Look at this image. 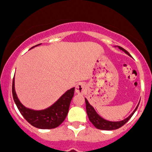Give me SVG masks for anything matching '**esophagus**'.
<instances>
[{
	"label": "esophagus",
	"mask_w": 152,
	"mask_h": 152,
	"mask_svg": "<svg viewBox=\"0 0 152 152\" xmlns=\"http://www.w3.org/2000/svg\"><path fill=\"white\" fill-rule=\"evenodd\" d=\"M75 91L77 94L79 95H83L86 92V86L83 83H78L76 86V88H75Z\"/></svg>",
	"instance_id": "obj_1"
}]
</instances>
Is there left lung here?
Masks as SVG:
<instances>
[{
  "mask_svg": "<svg viewBox=\"0 0 152 152\" xmlns=\"http://www.w3.org/2000/svg\"><path fill=\"white\" fill-rule=\"evenodd\" d=\"M120 50H123L124 53H126V54H128L129 56H130L129 53L125 49L123 48L120 47V46H117ZM85 101H86V112H87V115H88V119L91 121V124L96 127L97 129H102V130H113V129H117L120 127H121L122 126H124L126 123L129 120V119L132 117V116L133 115V113H135V111L136 110V109L138 108V106L139 104H137L136 107L135 108V110L132 111V113H131L129 117H127L126 118L124 119L123 120H120V121H110V120H105L104 118H103L102 117L98 114L97 113L96 110H95V108L93 107L92 105L90 104V103L88 102V101L87 100V98H85Z\"/></svg>",
  "mask_w": 152,
  "mask_h": 152,
  "instance_id": "obj_1",
  "label": "left lung"
}]
</instances>
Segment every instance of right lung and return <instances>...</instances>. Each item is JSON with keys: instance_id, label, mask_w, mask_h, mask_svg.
Segmentation results:
<instances>
[{"instance_id": "add662e5", "label": "right lung", "mask_w": 152, "mask_h": 152, "mask_svg": "<svg viewBox=\"0 0 152 152\" xmlns=\"http://www.w3.org/2000/svg\"><path fill=\"white\" fill-rule=\"evenodd\" d=\"M40 45L41 44H39L35 46ZM74 89L75 88L73 87L67 90L53 104L46 108L42 110H34L24 106L20 101L15 90L14 77L12 85L13 100L23 117L32 126L42 129H54L64 122L67 115L71 100L74 95Z\"/></svg>"}]
</instances>
